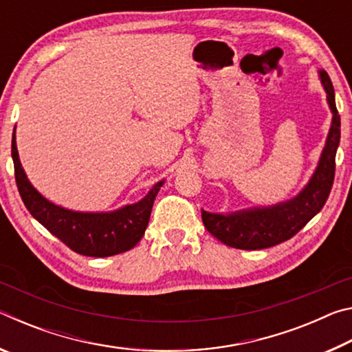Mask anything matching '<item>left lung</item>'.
I'll return each mask as SVG.
<instances>
[{"label":"left lung","mask_w":352,"mask_h":352,"mask_svg":"<svg viewBox=\"0 0 352 352\" xmlns=\"http://www.w3.org/2000/svg\"><path fill=\"white\" fill-rule=\"evenodd\" d=\"M318 79L326 93L332 119L314 174L300 192L275 205L243 208L231 212L201 210L205 228L225 245L239 250L278 245L295 236L324 206L336 174V153L340 144V115L336 107L332 82L324 69H318Z\"/></svg>","instance_id":"1"}]
</instances>
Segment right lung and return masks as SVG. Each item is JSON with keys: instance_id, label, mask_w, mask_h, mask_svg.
<instances>
[{"instance_id": "1", "label": "right lung", "mask_w": 352, "mask_h": 352, "mask_svg": "<svg viewBox=\"0 0 352 352\" xmlns=\"http://www.w3.org/2000/svg\"><path fill=\"white\" fill-rule=\"evenodd\" d=\"M12 160L16 186L32 217L73 252L93 258L124 253L141 241L151 219L155 197L166 182H157L141 200L118 210L74 211L47 200L29 182L16 148L15 129L12 133Z\"/></svg>"}]
</instances>
